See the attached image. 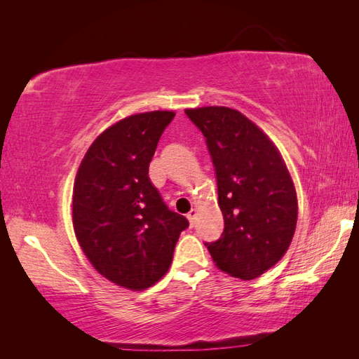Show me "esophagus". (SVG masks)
Instances as JSON below:
<instances>
[{"label":"esophagus","instance_id":"1","mask_svg":"<svg viewBox=\"0 0 359 359\" xmlns=\"http://www.w3.org/2000/svg\"><path fill=\"white\" fill-rule=\"evenodd\" d=\"M196 215H197V211L196 210H191L187 215V217H188V220H189V225L191 226H194V224H196Z\"/></svg>","mask_w":359,"mask_h":359}]
</instances>
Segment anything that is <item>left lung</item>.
Returning <instances> with one entry per match:
<instances>
[{
  "mask_svg": "<svg viewBox=\"0 0 359 359\" xmlns=\"http://www.w3.org/2000/svg\"><path fill=\"white\" fill-rule=\"evenodd\" d=\"M185 114L207 142L225 222L222 236L205 245L219 270L255 279L285 255L294 234L297 199L284 158L239 111L205 106Z\"/></svg>",
  "mask_w": 359,
  "mask_h": 359,
  "instance_id": "left-lung-1",
  "label": "left lung"
}]
</instances>
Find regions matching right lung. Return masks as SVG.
I'll return each instance as SVG.
<instances>
[{"mask_svg":"<svg viewBox=\"0 0 359 359\" xmlns=\"http://www.w3.org/2000/svg\"><path fill=\"white\" fill-rule=\"evenodd\" d=\"M172 111L134 114L97 137L83 157L72 222L83 253L114 284L144 290L165 276L187 217L168 210L148 168Z\"/></svg>","mask_w":359,"mask_h":359,"instance_id":"add662e5","label":"right lung"}]
</instances>
